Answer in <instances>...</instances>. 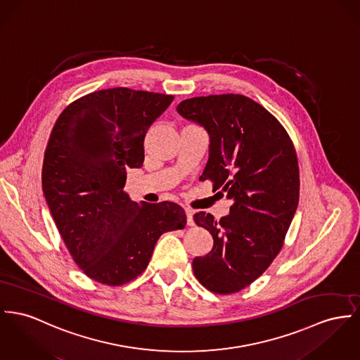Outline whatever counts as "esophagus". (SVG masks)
I'll use <instances>...</instances> for the list:
<instances>
[{
  "mask_svg": "<svg viewBox=\"0 0 360 360\" xmlns=\"http://www.w3.org/2000/svg\"><path fill=\"white\" fill-rule=\"evenodd\" d=\"M184 210H186V216H187V224L192 226L193 225V218H192L193 213H192L191 209H188V207H186Z\"/></svg>",
  "mask_w": 360,
  "mask_h": 360,
  "instance_id": "obj_1",
  "label": "esophagus"
}]
</instances>
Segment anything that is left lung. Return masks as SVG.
I'll return each instance as SVG.
<instances>
[{
  "label": "left lung",
  "mask_w": 360,
  "mask_h": 360,
  "mask_svg": "<svg viewBox=\"0 0 360 360\" xmlns=\"http://www.w3.org/2000/svg\"><path fill=\"white\" fill-rule=\"evenodd\" d=\"M177 112L210 135L200 180L233 200L219 221L193 214L214 240L207 255L193 259V274L209 290L231 295L262 276L284 245L299 203L296 150L281 122L248 96H193Z\"/></svg>",
  "instance_id": "1"
}]
</instances>
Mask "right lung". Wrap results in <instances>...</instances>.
<instances>
[{"label": "right lung", "instance_id": "right-lung-1", "mask_svg": "<svg viewBox=\"0 0 360 360\" xmlns=\"http://www.w3.org/2000/svg\"><path fill=\"white\" fill-rule=\"evenodd\" d=\"M173 96L115 87L80 96L56 121L42 187L75 264L96 283L119 287L146 270L165 232L184 229L173 202L136 203L124 192L127 169L141 168L144 136Z\"/></svg>", "mask_w": 360, "mask_h": 360}]
</instances>
